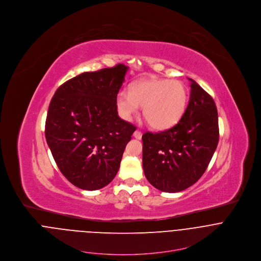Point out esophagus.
<instances>
[{
	"label": "esophagus",
	"mask_w": 261,
	"mask_h": 261,
	"mask_svg": "<svg viewBox=\"0 0 261 261\" xmlns=\"http://www.w3.org/2000/svg\"><path fill=\"white\" fill-rule=\"evenodd\" d=\"M142 136H143V134H142L140 130H136V132L134 133V138H136L137 140H141V139H142Z\"/></svg>",
	"instance_id": "34e87169"
}]
</instances>
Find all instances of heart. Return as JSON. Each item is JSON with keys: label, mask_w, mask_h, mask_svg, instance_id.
<instances>
[{"label": "heart", "mask_w": 261, "mask_h": 261, "mask_svg": "<svg viewBox=\"0 0 261 261\" xmlns=\"http://www.w3.org/2000/svg\"><path fill=\"white\" fill-rule=\"evenodd\" d=\"M188 88L179 80L145 78L130 85L129 92L121 90L115 106L124 120H132L144 107V116L149 125L158 130L173 127L186 110Z\"/></svg>", "instance_id": "obj_1"}]
</instances>
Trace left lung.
Returning a JSON list of instances; mask_svg holds the SVG:
<instances>
[{"instance_id":"8db88e82","label":"left lung","mask_w":261,"mask_h":261,"mask_svg":"<svg viewBox=\"0 0 261 261\" xmlns=\"http://www.w3.org/2000/svg\"><path fill=\"white\" fill-rule=\"evenodd\" d=\"M186 111L173 127L145 133L143 168L149 183L176 193L195 184L205 173L219 141L218 113L213 98L193 79Z\"/></svg>"}]
</instances>
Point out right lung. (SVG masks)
<instances>
[{
	"instance_id": "right-lung-1",
	"label": "right lung",
	"mask_w": 261,
	"mask_h": 261,
	"mask_svg": "<svg viewBox=\"0 0 261 261\" xmlns=\"http://www.w3.org/2000/svg\"><path fill=\"white\" fill-rule=\"evenodd\" d=\"M128 67L84 72L58 87L49 105L45 137L63 176L94 191L115 177L136 126L117 115L116 95Z\"/></svg>"
}]
</instances>
